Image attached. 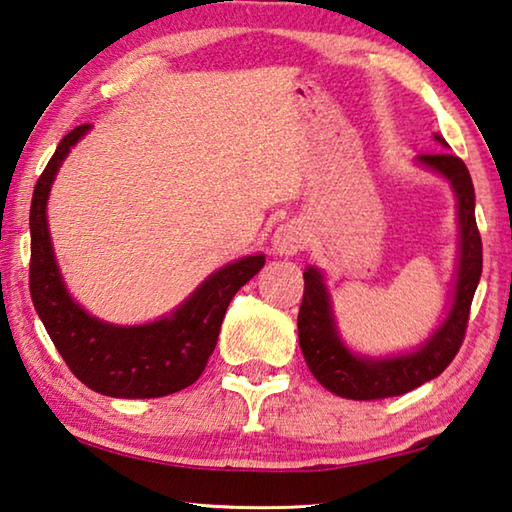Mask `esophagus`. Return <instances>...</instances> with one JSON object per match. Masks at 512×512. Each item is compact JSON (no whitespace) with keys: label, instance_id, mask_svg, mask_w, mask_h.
Here are the masks:
<instances>
[{"label":"esophagus","instance_id":"obj_1","mask_svg":"<svg viewBox=\"0 0 512 512\" xmlns=\"http://www.w3.org/2000/svg\"><path fill=\"white\" fill-rule=\"evenodd\" d=\"M306 244V230L300 221H286L277 226L273 235V253L280 257H293Z\"/></svg>","mask_w":512,"mask_h":512}]
</instances>
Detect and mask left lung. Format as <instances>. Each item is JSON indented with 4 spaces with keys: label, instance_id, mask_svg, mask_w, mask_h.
Returning a JSON list of instances; mask_svg holds the SVG:
<instances>
[{
    "label": "left lung",
    "instance_id": "obj_1",
    "mask_svg": "<svg viewBox=\"0 0 512 512\" xmlns=\"http://www.w3.org/2000/svg\"><path fill=\"white\" fill-rule=\"evenodd\" d=\"M434 141L448 147L441 134ZM416 163L441 174L457 199L459 255L450 291V309L430 338L412 351L389 356H362L340 336L333 300L324 273L315 266L304 271V297L297 313V336L311 374L322 387L351 401L401 396L421 387L450 365L466 336L470 304L481 277V237L475 219V185L466 163L450 152L421 154Z\"/></svg>",
    "mask_w": 512,
    "mask_h": 512
}]
</instances>
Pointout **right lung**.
<instances>
[{"instance_id":"1","label":"right lung","mask_w":512,"mask_h":512,"mask_svg":"<svg viewBox=\"0 0 512 512\" xmlns=\"http://www.w3.org/2000/svg\"><path fill=\"white\" fill-rule=\"evenodd\" d=\"M91 125L62 138L33 190L31 201V297L46 333L73 376L114 398H159L197 383L217 347L232 297L262 271L266 257L248 255L210 273L163 318L147 324H111L73 300L53 253L46 203L60 165Z\"/></svg>"}]
</instances>
